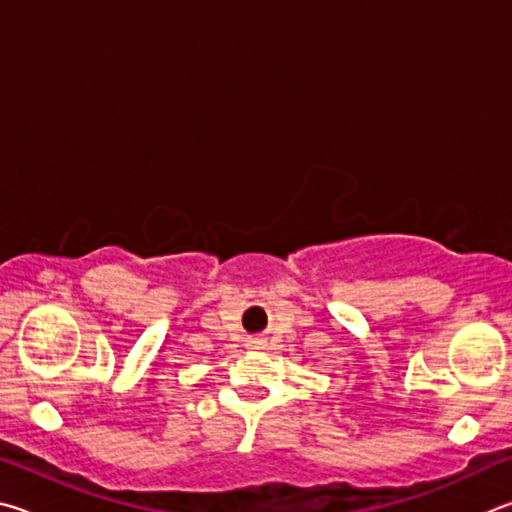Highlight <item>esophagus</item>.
Returning a JSON list of instances; mask_svg holds the SVG:
<instances>
[{
    "instance_id": "obj_1",
    "label": "esophagus",
    "mask_w": 512,
    "mask_h": 512,
    "mask_svg": "<svg viewBox=\"0 0 512 512\" xmlns=\"http://www.w3.org/2000/svg\"><path fill=\"white\" fill-rule=\"evenodd\" d=\"M261 344H263L261 339H251V344H249V346H254V348H261Z\"/></svg>"
}]
</instances>
